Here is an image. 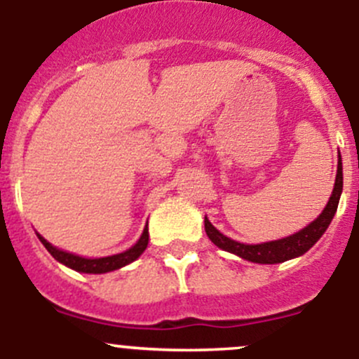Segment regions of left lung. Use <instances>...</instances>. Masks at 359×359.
I'll list each match as a JSON object with an SVG mask.
<instances>
[{
    "instance_id": "1",
    "label": "left lung",
    "mask_w": 359,
    "mask_h": 359,
    "mask_svg": "<svg viewBox=\"0 0 359 359\" xmlns=\"http://www.w3.org/2000/svg\"><path fill=\"white\" fill-rule=\"evenodd\" d=\"M344 187V177H342V158L339 154V166H337V179L335 186H333V193L330 196L328 205L325 207V210L319 214V217L316 221H312L311 224L305 226L304 229H300L294 235L286 236V238L280 240H272V242L264 243H240L236 240L228 238L226 235H222L219 229H215L212 226V222L205 217V231L207 236L222 250H228V252L236 254L242 259L252 261V263H261V264H276V263H284L287 259H293V257L302 256V254L307 252L316 242L323 236V233L326 231V228L332 222L333 215H335L337 207H339L340 194H342Z\"/></svg>"
}]
</instances>
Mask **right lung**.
Returning a JSON list of instances; mask_svg holds the SVG:
<instances>
[{
  "instance_id": "obj_1",
  "label": "right lung",
  "mask_w": 359,
  "mask_h": 359,
  "mask_svg": "<svg viewBox=\"0 0 359 359\" xmlns=\"http://www.w3.org/2000/svg\"><path fill=\"white\" fill-rule=\"evenodd\" d=\"M38 235V233H36ZM40 242L43 243L45 249L52 254L54 259H57L59 263L66 264L68 268L75 270V272H82V273H107V272H114V270H119V268L126 266V264L133 263L145 249H147L149 243V229L147 226L144 228V233L138 238V242L135 243L133 247H130L128 250L119 254H114V256H107V257H82L76 256V254L66 252V250L57 249L52 243H48L47 240L43 238L41 235H38Z\"/></svg>"
}]
</instances>
